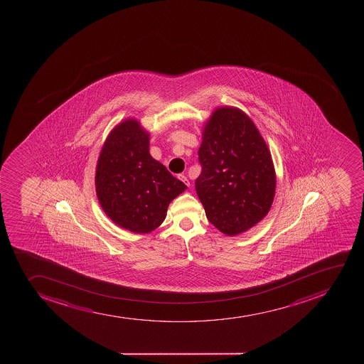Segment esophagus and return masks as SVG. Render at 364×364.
<instances>
[{"label": "esophagus", "mask_w": 364, "mask_h": 364, "mask_svg": "<svg viewBox=\"0 0 364 364\" xmlns=\"http://www.w3.org/2000/svg\"><path fill=\"white\" fill-rule=\"evenodd\" d=\"M178 178H179V179L181 180V181H184V184L186 185V186H190V181H188V178H186V176H185L184 174H179V176H178Z\"/></svg>", "instance_id": "obj_1"}]
</instances>
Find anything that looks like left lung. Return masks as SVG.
Masks as SVG:
<instances>
[{"label": "left lung", "instance_id": "left-lung-1", "mask_svg": "<svg viewBox=\"0 0 364 364\" xmlns=\"http://www.w3.org/2000/svg\"><path fill=\"white\" fill-rule=\"evenodd\" d=\"M196 191L206 217L223 234L259 223L275 195V172L266 142L240 109L220 108L206 123L198 151Z\"/></svg>", "mask_w": 364, "mask_h": 364}]
</instances>
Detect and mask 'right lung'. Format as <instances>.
I'll return each instance as SVG.
<instances>
[{
	"label": "right lung",
	"instance_id": "right-lung-1",
	"mask_svg": "<svg viewBox=\"0 0 364 364\" xmlns=\"http://www.w3.org/2000/svg\"><path fill=\"white\" fill-rule=\"evenodd\" d=\"M188 186L149 154V135L135 119L112 130L96 169V192L119 227L147 234L164 222L169 203Z\"/></svg>",
	"mask_w": 364,
	"mask_h": 364
}]
</instances>
